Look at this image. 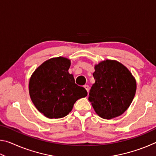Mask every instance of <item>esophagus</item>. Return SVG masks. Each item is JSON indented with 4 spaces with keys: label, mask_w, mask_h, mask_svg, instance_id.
Returning <instances> with one entry per match:
<instances>
[{
    "label": "esophagus",
    "mask_w": 156,
    "mask_h": 156,
    "mask_svg": "<svg viewBox=\"0 0 156 156\" xmlns=\"http://www.w3.org/2000/svg\"><path fill=\"white\" fill-rule=\"evenodd\" d=\"M84 89H86L87 90V93H89V85H87V84H85V85H84Z\"/></svg>",
    "instance_id": "1"
}]
</instances>
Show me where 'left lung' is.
<instances>
[{
  "mask_svg": "<svg viewBox=\"0 0 156 156\" xmlns=\"http://www.w3.org/2000/svg\"><path fill=\"white\" fill-rule=\"evenodd\" d=\"M89 100L100 117L112 119L125 112L136 91V81L125 65L106 60L95 65Z\"/></svg>",
  "mask_w": 156,
  "mask_h": 156,
  "instance_id": "left-lung-1",
  "label": "left lung"
}]
</instances>
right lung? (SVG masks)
<instances>
[{"instance_id":"1","label":"right lung","mask_w":156,"mask_h":156,"mask_svg":"<svg viewBox=\"0 0 156 156\" xmlns=\"http://www.w3.org/2000/svg\"><path fill=\"white\" fill-rule=\"evenodd\" d=\"M70 60L53 58L34 71L29 83L31 100L37 109L48 118H61L72 110L76 100L87 96L83 87L75 83L68 70Z\"/></svg>"}]
</instances>
